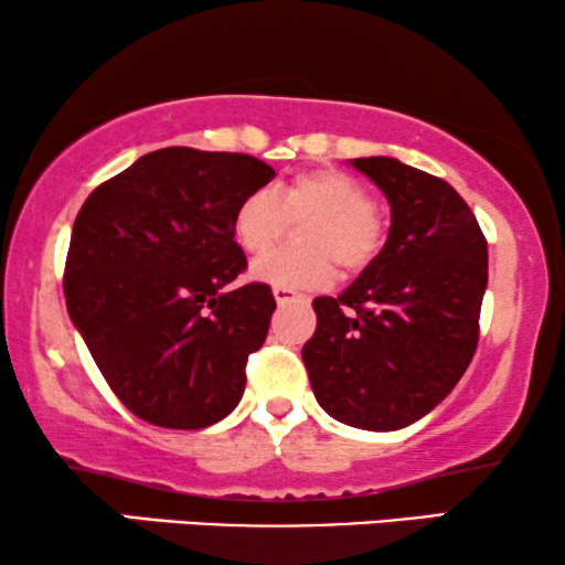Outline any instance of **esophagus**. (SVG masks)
Instances as JSON below:
<instances>
[{
	"mask_svg": "<svg viewBox=\"0 0 565 565\" xmlns=\"http://www.w3.org/2000/svg\"><path fill=\"white\" fill-rule=\"evenodd\" d=\"M273 292H275V300L280 306L296 303V300H306V296H300V292L292 290V288H273Z\"/></svg>",
	"mask_w": 565,
	"mask_h": 565,
	"instance_id": "esophagus-1",
	"label": "esophagus"
}]
</instances>
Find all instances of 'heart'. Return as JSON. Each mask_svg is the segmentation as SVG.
<instances>
[{
  "instance_id": "heart-1",
  "label": "heart",
  "mask_w": 565,
  "mask_h": 565,
  "mask_svg": "<svg viewBox=\"0 0 565 565\" xmlns=\"http://www.w3.org/2000/svg\"><path fill=\"white\" fill-rule=\"evenodd\" d=\"M298 225V248L262 256L254 277L275 288L317 290L337 277L361 273L381 254L386 223L371 204L361 181L337 168L296 173L277 192L254 189L233 212V236L248 254H265L285 236L290 220Z\"/></svg>"
}]
</instances>
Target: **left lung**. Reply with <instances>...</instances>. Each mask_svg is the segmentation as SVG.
Here are the masks:
<instances>
[{"label":"left lung","instance_id":"8db88e82","mask_svg":"<svg viewBox=\"0 0 565 565\" xmlns=\"http://www.w3.org/2000/svg\"><path fill=\"white\" fill-rule=\"evenodd\" d=\"M353 166L390 200V238L342 296L313 298L303 363L334 420L397 430L430 413L478 350L488 241L438 175L397 158Z\"/></svg>","mask_w":565,"mask_h":565}]
</instances>
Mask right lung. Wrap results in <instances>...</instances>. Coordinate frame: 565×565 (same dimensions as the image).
<instances>
[{"mask_svg": "<svg viewBox=\"0 0 565 565\" xmlns=\"http://www.w3.org/2000/svg\"><path fill=\"white\" fill-rule=\"evenodd\" d=\"M273 175L244 152L163 148L77 212L67 311L111 392L152 426L207 428L244 394L277 303L265 282L223 290L246 269L233 212Z\"/></svg>", "mask_w": 565, "mask_h": 565, "instance_id": "add662e5", "label": "right lung"}]
</instances>
